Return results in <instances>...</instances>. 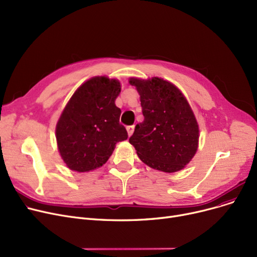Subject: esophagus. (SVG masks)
<instances>
[{
  "label": "esophagus",
  "instance_id": "34e87169",
  "mask_svg": "<svg viewBox=\"0 0 257 257\" xmlns=\"http://www.w3.org/2000/svg\"><path fill=\"white\" fill-rule=\"evenodd\" d=\"M133 131H135V125L128 126V127H127V132H128V136H129V137H131V136H132Z\"/></svg>",
  "mask_w": 257,
  "mask_h": 257
}]
</instances>
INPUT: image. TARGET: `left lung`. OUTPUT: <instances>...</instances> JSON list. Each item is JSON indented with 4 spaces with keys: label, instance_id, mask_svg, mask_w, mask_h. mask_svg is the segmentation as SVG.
Listing matches in <instances>:
<instances>
[{
    "label": "left lung",
    "instance_id": "left-lung-1",
    "mask_svg": "<svg viewBox=\"0 0 257 257\" xmlns=\"http://www.w3.org/2000/svg\"><path fill=\"white\" fill-rule=\"evenodd\" d=\"M141 95L144 120L129 143L149 167L164 172L182 170L197 150L198 125L183 93L160 77L131 79Z\"/></svg>",
    "mask_w": 257,
    "mask_h": 257
}]
</instances>
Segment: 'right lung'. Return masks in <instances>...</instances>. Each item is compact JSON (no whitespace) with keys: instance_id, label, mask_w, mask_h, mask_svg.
I'll return each mask as SVG.
<instances>
[{"instance_id":"add662e5","label":"right lung","mask_w":257,"mask_h":257,"mask_svg":"<svg viewBox=\"0 0 257 257\" xmlns=\"http://www.w3.org/2000/svg\"><path fill=\"white\" fill-rule=\"evenodd\" d=\"M119 92L118 81L96 76L77 89L65 107L55 133L62 159L71 170L86 172L103 166L115 144L128 139L114 104Z\"/></svg>"}]
</instances>
